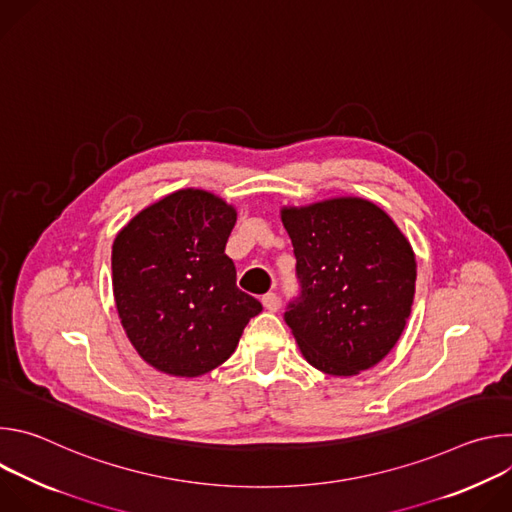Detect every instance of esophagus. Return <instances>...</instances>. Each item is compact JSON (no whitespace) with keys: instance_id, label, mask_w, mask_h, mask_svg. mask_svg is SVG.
Wrapping results in <instances>:
<instances>
[{"instance_id":"1","label":"esophagus","mask_w":512,"mask_h":512,"mask_svg":"<svg viewBox=\"0 0 512 512\" xmlns=\"http://www.w3.org/2000/svg\"><path fill=\"white\" fill-rule=\"evenodd\" d=\"M261 304L267 312H275L279 308V298H277V294H273V291H269V294H265L261 298Z\"/></svg>"}]
</instances>
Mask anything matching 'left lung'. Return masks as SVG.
<instances>
[{
  "mask_svg": "<svg viewBox=\"0 0 512 512\" xmlns=\"http://www.w3.org/2000/svg\"><path fill=\"white\" fill-rule=\"evenodd\" d=\"M302 298L285 322L302 356L332 377L379 364L401 338L415 296L411 243L375 202L336 196L281 206Z\"/></svg>",
  "mask_w": 512,
  "mask_h": 512,
  "instance_id": "left-lung-1",
  "label": "left lung"
}]
</instances>
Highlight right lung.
<instances>
[{"label": "right lung", "instance_id": "add662e5", "mask_svg": "<svg viewBox=\"0 0 512 512\" xmlns=\"http://www.w3.org/2000/svg\"><path fill=\"white\" fill-rule=\"evenodd\" d=\"M237 208L200 188L139 210L111 251L113 296L137 354L156 371L194 379L235 352L263 306L237 287L225 255Z\"/></svg>", "mask_w": 512, "mask_h": 512}]
</instances>
